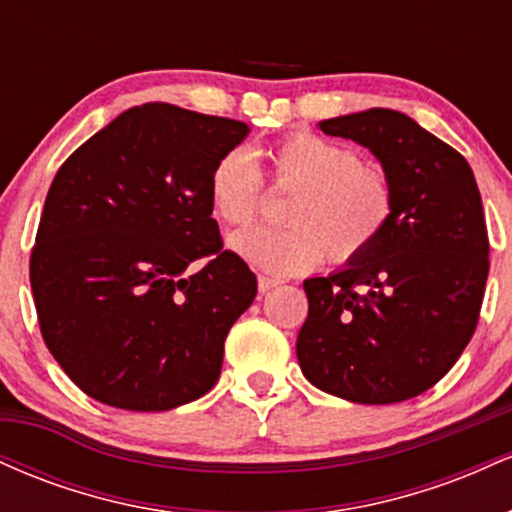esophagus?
Listing matches in <instances>:
<instances>
[{
    "instance_id": "34e87169",
    "label": "esophagus",
    "mask_w": 512,
    "mask_h": 512,
    "mask_svg": "<svg viewBox=\"0 0 512 512\" xmlns=\"http://www.w3.org/2000/svg\"><path fill=\"white\" fill-rule=\"evenodd\" d=\"M279 284H281V281L274 279V276H264V274L257 276V289H260V293L272 291V289H276V286H279Z\"/></svg>"
}]
</instances>
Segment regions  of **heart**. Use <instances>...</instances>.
Returning a JSON list of instances; mask_svg holds the SVG:
<instances>
[{
	"instance_id": "b5f03b06",
	"label": "heart",
	"mask_w": 512,
	"mask_h": 512,
	"mask_svg": "<svg viewBox=\"0 0 512 512\" xmlns=\"http://www.w3.org/2000/svg\"><path fill=\"white\" fill-rule=\"evenodd\" d=\"M274 190L293 192L281 231L252 228L231 238L243 260L272 274H303L330 257L349 264L383 238L395 214V182L378 163L320 134H291L267 151ZM264 180L245 146L226 151L209 173V204L226 226H250L262 209Z\"/></svg>"
}]
</instances>
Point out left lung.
I'll return each instance as SVG.
<instances>
[{
  "label": "left lung",
  "instance_id": "left-lung-1",
  "mask_svg": "<svg viewBox=\"0 0 512 512\" xmlns=\"http://www.w3.org/2000/svg\"><path fill=\"white\" fill-rule=\"evenodd\" d=\"M320 129L373 151L395 182V214L366 255L303 281L298 363L334 397L404 402L436 385L477 330L489 276L477 180L460 151L397 110L332 117Z\"/></svg>",
  "mask_w": 512,
  "mask_h": 512
}]
</instances>
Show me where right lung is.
Segmentation results:
<instances>
[{
  "label": "right lung",
  "instance_id": "right-lung-1",
  "mask_svg": "<svg viewBox=\"0 0 512 512\" xmlns=\"http://www.w3.org/2000/svg\"><path fill=\"white\" fill-rule=\"evenodd\" d=\"M248 125L144 103L57 170L31 252L50 354L108 407L166 411L207 395L257 279L223 250L209 173Z\"/></svg>",
  "mask_w": 512,
  "mask_h": 512
}]
</instances>
